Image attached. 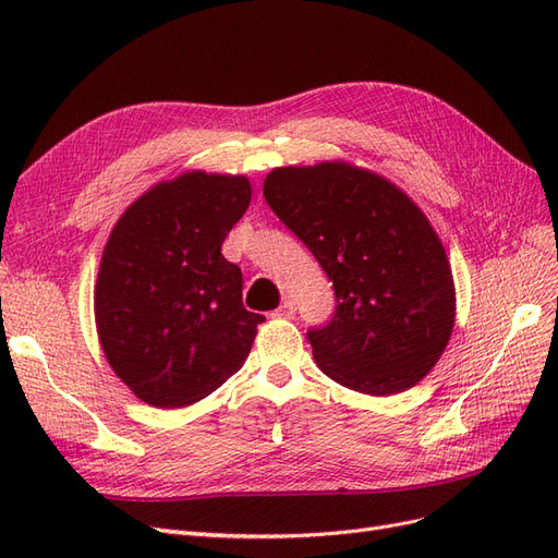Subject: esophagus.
I'll return each mask as SVG.
<instances>
[{"label":"esophagus","instance_id":"obj_1","mask_svg":"<svg viewBox=\"0 0 558 558\" xmlns=\"http://www.w3.org/2000/svg\"><path fill=\"white\" fill-rule=\"evenodd\" d=\"M293 314H295V302L291 298H286L272 316H277V318H293Z\"/></svg>","mask_w":558,"mask_h":558}]
</instances>
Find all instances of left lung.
<instances>
[{
  "label": "left lung",
  "mask_w": 558,
  "mask_h": 558,
  "mask_svg": "<svg viewBox=\"0 0 558 558\" xmlns=\"http://www.w3.org/2000/svg\"><path fill=\"white\" fill-rule=\"evenodd\" d=\"M263 195L332 281L330 324L307 332L324 375L365 396L424 379L451 337L456 289L442 240L414 199L344 160L275 167Z\"/></svg>",
  "instance_id": "1"
}]
</instances>
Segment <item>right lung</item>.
<instances>
[{
  "label": "right lung",
  "instance_id": "right-lung-1",
  "mask_svg": "<svg viewBox=\"0 0 558 558\" xmlns=\"http://www.w3.org/2000/svg\"><path fill=\"white\" fill-rule=\"evenodd\" d=\"M251 202L244 174L183 172L118 218L99 260L95 326L130 391L160 410L214 393L244 365L263 314L221 244Z\"/></svg>",
  "mask_w": 558,
  "mask_h": 558
}]
</instances>
